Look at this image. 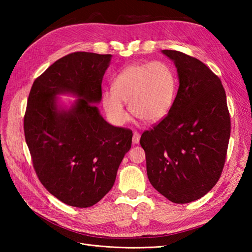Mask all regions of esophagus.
Here are the masks:
<instances>
[{
  "label": "esophagus",
  "mask_w": 252,
  "mask_h": 252,
  "mask_svg": "<svg viewBox=\"0 0 252 252\" xmlns=\"http://www.w3.org/2000/svg\"><path fill=\"white\" fill-rule=\"evenodd\" d=\"M140 138H141L140 133L134 131V132H133V136H132V143H133V144H138V143L140 142Z\"/></svg>",
  "instance_id": "34e87169"
}]
</instances>
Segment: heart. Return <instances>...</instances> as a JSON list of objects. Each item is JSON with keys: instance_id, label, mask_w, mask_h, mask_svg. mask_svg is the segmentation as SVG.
<instances>
[{"instance_id": "obj_1", "label": "heart", "mask_w": 252, "mask_h": 252, "mask_svg": "<svg viewBox=\"0 0 252 252\" xmlns=\"http://www.w3.org/2000/svg\"><path fill=\"white\" fill-rule=\"evenodd\" d=\"M175 96V78L171 68L155 61L125 67L101 97L112 123L123 125L128 119L124 104L133 117L145 123H156L169 112Z\"/></svg>"}]
</instances>
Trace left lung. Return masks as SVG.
Listing matches in <instances>:
<instances>
[{
    "label": "left lung",
    "instance_id": "left-lung-1",
    "mask_svg": "<svg viewBox=\"0 0 252 252\" xmlns=\"http://www.w3.org/2000/svg\"><path fill=\"white\" fill-rule=\"evenodd\" d=\"M173 61L179 89L168 114L140 144L151 185L166 199L185 204L201 199L222 174L230 138V114L218 75L200 60L162 50Z\"/></svg>",
    "mask_w": 252,
    "mask_h": 252
}]
</instances>
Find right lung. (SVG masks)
I'll list each match as a JSON object with an SVG mask.
<instances>
[{"label": "right lung", "mask_w": 252, "mask_h": 252, "mask_svg": "<svg viewBox=\"0 0 252 252\" xmlns=\"http://www.w3.org/2000/svg\"><path fill=\"white\" fill-rule=\"evenodd\" d=\"M111 55L73 52L49 66L30 89L24 132L33 168L58 200L90 207L106 195L131 147L130 129L112 126L94 104L101 102L102 81ZM79 98L66 110L58 94Z\"/></svg>", "instance_id": "right-lung-1"}]
</instances>
